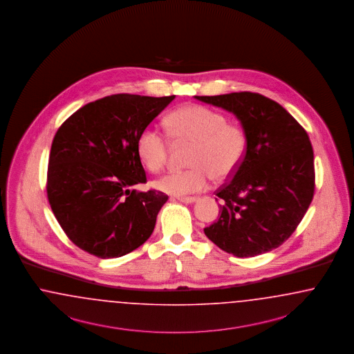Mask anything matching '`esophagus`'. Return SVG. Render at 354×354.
I'll list each match as a JSON object with an SVG mask.
<instances>
[{
	"mask_svg": "<svg viewBox=\"0 0 354 354\" xmlns=\"http://www.w3.org/2000/svg\"><path fill=\"white\" fill-rule=\"evenodd\" d=\"M178 200L184 204H192L194 201H197V197H178Z\"/></svg>",
	"mask_w": 354,
	"mask_h": 354,
	"instance_id": "esophagus-1",
	"label": "esophagus"
}]
</instances>
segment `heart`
Instances as JSON below:
<instances>
[{"instance_id":"heart-1","label":"heart","mask_w":354,"mask_h":354,"mask_svg":"<svg viewBox=\"0 0 354 354\" xmlns=\"http://www.w3.org/2000/svg\"><path fill=\"white\" fill-rule=\"evenodd\" d=\"M166 124L176 142L192 144L188 157L191 169L166 174L154 182L157 189L174 196L201 192L212 178L225 182L239 170L247 149L245 132L239 124L227 122L222 113L187 105L171 113ZM136 147L140 160L150 171H160L167 161L169 139L151 126L140 132Z\"/></svg>"}]
</instances>
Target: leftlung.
<instances>
[{
    "label": "left lung",
    "mask_w": 354,
    "mask_h": 354,
    "mask_svg": "<svg viewBox=\"0 0 354 354\" xmlns=\"http://www.w3.org/2000/svg\"><path fill=\"white\" fill-rule=\"evenodd\" d=\"M194 97L234 113L247 138L239 170L215 192L221 214L205 227V235L240 258L280 247L314 196V153L306 131L284 107L259 93Z\"/></svg>",
    "instance_id": "left-lung-1"
}]
</instances>
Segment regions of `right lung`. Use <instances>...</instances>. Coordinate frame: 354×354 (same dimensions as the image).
<instances>
[{
    "mask_svg": "<svg viewBox=\"0 0 354 354\" xmlns=\"http://www.w3.org/2000/svg\"><path fill=\"white\" fill-rule=\"evenodd\" d=\"M175 96L119 93L80 107L58 129L46 193L64 234L86 253L117 258L149 239L169 196L150 189L138 154L140 132Z\"/></svg>",
    "mask_w": 354,
    "mask_h": 354,
    "instance_id": "right-lung-1",
    "label": "right lung"
}]
</instances>
